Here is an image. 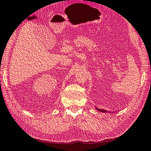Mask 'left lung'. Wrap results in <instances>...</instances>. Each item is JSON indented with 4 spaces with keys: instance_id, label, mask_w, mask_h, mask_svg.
<instances>
[{
    "instance_id": "obj_1",
    "label": "left lung",
    "mask_w": 151,
    "mask_h": 151,
    "mask_svg": "<svg viewBox=\"0 0 151 151\" xmlns=\"http://www.w3.org/2000/svg\"><path fill=\"white\" fill-rule=\"evenodd\" d=\"M96 109L97 111H101V112H103V113H106V112H107L106 110H104V109H98V108H96Z\"/></svg>"
}]
</instances>
